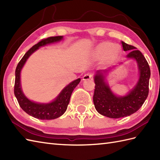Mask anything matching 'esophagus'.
<instances>
[{"instance_id": "1", "label": "esophagus", "mask_w": 160, "mask_h": 160, "mask_svg": "<svg viewBox=\"0 0 160 160\" xmlns=\"http://www.w3.org/2000/svg\"><path fill=\"white\" fill-rule=\"evenodd\" d=\"M93 77V75L91 73H87L85 74L84 76L82 77V80H89L91 79Z\"/></svg>"}]
</instances>
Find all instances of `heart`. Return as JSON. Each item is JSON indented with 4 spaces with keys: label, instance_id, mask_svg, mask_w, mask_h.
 <instances>
[{
    "label": "heart",
    "instance_id": "heart-1",
    "mask_svg": "<svg viewBox=\"0 0 160 160\" xmlns=\"http://www.w3.org/2000/svg\"><path fill=\"white\" fill-rule=\"evenodd\" d=\"M120 52L118 46L113 45L110 42H102L94 49L93 56L96 59H104L107 63L112 62L115 59Z\"/></svg>",
    "mask_w": 160,
    "mask_h": 160
}]
</instances>
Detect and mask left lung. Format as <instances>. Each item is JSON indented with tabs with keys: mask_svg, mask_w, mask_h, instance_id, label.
Returning a JSON list of instances; mask_svg holds the SVG:
<instances>
[{
	"mask_svg": "<svg viewBox=\"0 0 160 160\" xmlns=\"http://www.w3.org/2000/svg\"><path fill=\"white\" fill-rule=\"evenodd\" d=\"M124 52L130 51L128 58L134 59L138 64L139 76L135 87L124 96L115 95L107 81V75L114 69L97 71L94 76L96 84L93 94V103L100 114L110 118H120L131 115L140 109L148 95L149 78L151 70L147 60L140 51L122 41Z\"/></svg>",
	"mask_w": 160,
	"mask_h": 160,
	"instance_id": "1",
	"label": "left lung"
}]
</instances>
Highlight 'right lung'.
<instances>
[{
  "label": "right lung",
  "instance_id": "add662e5",
  "mask_svg": "<svg viewBox=\"0 0 160 160\" xmlns=\"http://www.w3.org/2000/svg\"><path fill=\"white\" fill-rule=\"evenodd\" d=\"M63 38L62 36L49 37L43 39L33 45L22 58L16 67L15 71L14 95L22 109L31 116L40 120H53L60 117L66 111L70 98L73 89L80 82V78L73 81L61 91L55 99L49 103H39L30 100L23 93L20 84V72L29 57L40 47L51 43L59 42Z\"/></svg>",
  "mask_w": 160,
  "mask_h": 160
}]
</instances>
